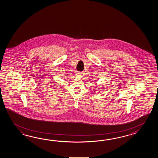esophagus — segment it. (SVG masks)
Listing matches in <instances>:
<instances>
[{"label":"esophagus","instance_id":"1","mask_svg":"<svg viewBox=\"0 0 158 158\" xmlns=\"http://www.w3.org/2000/svg\"><path fill=\"white\" fill-rule=\"evenodd\" d=\"M77 74L78 76H81V73H80V72H78Z\"/></svg>","mask_w":158,"mask_h":158}]
</instances>
